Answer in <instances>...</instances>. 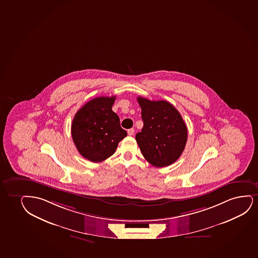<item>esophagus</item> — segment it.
<instances>
[{"mask_svg": "<svg viewBox=\"0 0 258 258\" xmlns=\"http://www.w3.org/2000/svg\"><path fill=\"white\" fill-rule=\"evenodd\" d=\"M127 134L129 136H133L134 134V128H131V129H129V130L127 131Z\"/></svg>", "mask_w": 258, "mask_h": 258, "instance_id": "esophagus-1", "label": "esophagus"}]
</instances>
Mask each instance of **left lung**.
<instances>
[{
	"label": "left lung",
	"mask_w": 258,
	"mask_h": 258,
	"mask_svg": "<svg viewBox=\"0 0 258 258\" xmlns=\"http://www.w3.org/2000/svg\"><path fill=\"white\" fill-rule=\"evenodd\" d=\"M144 126L136 141L144 158L156 167L175 162L187 140V128L176 108L165 100L151 101L139 97Z\"/></svg>",
	"instance_id": "obj_1"
}]
</instances>
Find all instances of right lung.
Masks as SVG:
<instances>
[{
  "label": "right lung",
  "mask_w": 258,
  "mask_h": 258,
  "mask_svg": "<svg viewBox=\"0 0 258 258\" xmlns=\"http://www.w3.org/2000/svg\"><path fill=\"white\" fill-rule=\"evenodd\" d=\"M116 97H98L77 111L72 124V135L82 156L101 162L114 154L119 141L126 135L119 117L111 110Z\"/></svg>",
  "instance_id": "add662e5"
}]
</instances>
